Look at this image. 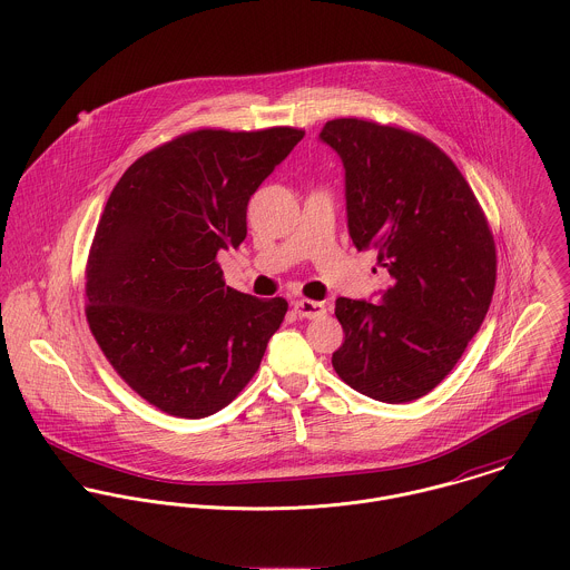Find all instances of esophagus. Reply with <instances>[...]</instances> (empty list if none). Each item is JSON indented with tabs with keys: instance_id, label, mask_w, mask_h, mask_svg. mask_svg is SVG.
<instances>
[{
	"instance_id": "esophagus-1",
	"label": "esophagus",
	"mask_w": 570,
	"mask_h": 570,
	"mask_svg": "<svg viewBox=\"0 0 570 570\" xmlns=\"http://www.w3.org/2000/svg\"><path fill=\"white\" fill-rule=\"evenodd\" d=\"M294 312L303 318H321L325 316L326 307L325 303H318V301H307V298H301L294 303Z\"/></svg>"
}]
</instances>
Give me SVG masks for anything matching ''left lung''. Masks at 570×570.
Wrapping results in <instances>:
<instances>
[{
    "label": "left lung",
    "mask_w": 570,
    "mask_h": 570,
    "mask_svg": "<svg viewBox=\"0 0 570 570\" xmlns=\"http://www.w3.org/2000/svg\"><path fill=\"white\" fill-rule=\"evenodd\" d=\"M321 140L344 164L353 245L377 249L393 278L380 305L335 301L344 342L331 364L371 400L414 402L445 380L488 316V217L456 164L419 134L335 118Z\"/></svg>",
    "instance_id": "1"
}]
</instances>
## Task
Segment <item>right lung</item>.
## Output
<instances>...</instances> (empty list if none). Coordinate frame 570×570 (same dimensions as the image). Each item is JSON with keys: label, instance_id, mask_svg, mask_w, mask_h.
Wrapping results in <instances>:
<instances>
[{"label": "right lung", "instance_id": "obj_1", "mask_svg": "<svg viewBox=\"0 0 570 570\" xmlns=\"http://www.w3.org/2000/svg\"><path fill=\"white\" fill-rule=\"evenodd\" d=\"M303 136H177L131 164L105 204L85 265V316L114 371L166 414L228 406L287 314L285 298L228 287L217 254L242 245L249 197Z\"/></svg>", "mask_w": 570, "mask_h": 570}]
</instances>
